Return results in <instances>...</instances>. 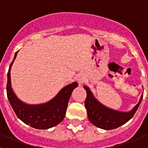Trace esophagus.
I'll use <instances>...</instances> for the list:
<instances>
[{
  "instance_id": "esophagus-1",
  "label": "esophagus",
  "mask_w": 148,
  "mask_h": 148,
  "mask_svg": "<svg viewBox=\"0 0 148 148\" xmlns=\"http://www.w3.org/2000/svg\"><path fill=\"white\" fill-rule=\"evenodd\" d=\"M78 82H79V83H82V82H84V78L82 76H79L78 77Z\"/></svg>"
}]
</instances>
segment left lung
<instances>
[{
	"label": "left lung",
	"mask_w": 148,
	"mask_h": 148,
	"mask_svg": "<svg viewBox=\"0 0 148 148\" xmlns=\"http://www.w3.org/2000/svg\"><path fill=\"white\" fill-rule=\"evenodd\" d=\"M87 92L85 108L87 116L92 125L104 130H113L121 126L133 118L142 100L143 94L138 104L128 112L115 110L103 105L94 97L92 92L87 86H84Z\"/></svg>",
	"instance_id": "left-lung-1"
}]
</instances>
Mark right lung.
<instances>
[{
    "label": "right lung",
    "instance_id": "1",
    "mask_svg": "<svg viewBox=\"0 0 148 148\" xmlns=\"http://www.w3.org/2000/svg\"><path fill=\"white\" fill-rule=\"evenodd\" d=\"M18 52L15 53L7 73L6 92L13 110L19 119L35 129L46 130L56 126L64 119L72 92L78 87V83L73 82L63 87L53 99L47 102L39 104H29L23 102L17 97L11 86L10 70Z\"/></svg>",
    "mask_w": 148,
    "mask_h": 148
}]
</instances>
